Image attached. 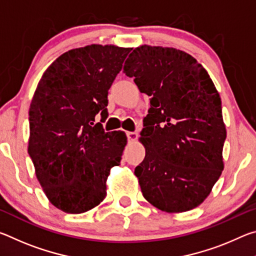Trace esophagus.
<instances>
[{"instance_id":"1","label":"esophagus","mask_w":256,"mask_h":256,"mask_svg":"<svg viewBox=\"0 0 256 256\" xmlns=\"http://www.w3.org/2000/svg\"><path fill=\"white\" fill-rule=\"evenodd\" d=\"M126 136H128V140H131V141H134V140H136V138H138V133L136 132H126Z\"/></svg>"}]
</instances>
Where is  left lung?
I'll return each mask as SVG.
<instances>
[{
  "instance_id": "obj_1",
  "label": "left lung",
  "mask_w": 256,
  "mask_h": 256,
  "mask_svg": "<svg viewBox=\"0 0 256 256\" xmlns=\"http://www.w3.org/2000/svg\"><path fill=\"white\" fill-rule=\"evenodd\" d=\"M123 71L151 97L146 157L134 170L142 194L162 211L194 209L224 170L226 128L214 82L190 54L164 47H138Z\"/></svg>"
}]
</instances>
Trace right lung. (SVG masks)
<instances>
[{"instance_id": "add662e5", "label": "right lung", "mask_w": 256, "mask_h": 256, "mask_svg": "<svg viewBox=\"0 0 256 256\" xmlns=\"http://www.w3.org/2000/svg\"><path fill=\"white\" fill-rule=\"evenodd\" d=\"M131 48L90 45L56 58L42 74L29 108L28 154L52 204L82 214L106 196L126 136L94 124L107 114L108 89Z\"/></svg>"}]
</instances>
